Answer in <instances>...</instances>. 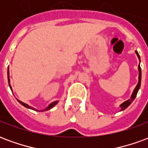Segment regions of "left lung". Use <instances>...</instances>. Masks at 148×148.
I'll return each mask as SVG.
<instances>
[{
	"instance_id": "8db88e82",
	"label": "left lung",
	"mask_w": 148,
	"mask_h": 148,
	"mask_svg": "<svg viewBox=\"0 0 148 148\" xmlns=\"http://www.w3.org/2000/svg\"><path fill=\"white\" fill-rule=\"evenodd\" d=\"M136 54L137 57H138V58H139V60L140 61V55H139V53H138V51H136ZM138 71H139V80H138V84L136 85V88L134 89L133 93H132V94L130 99L127 100L126 101L123 102L122 104H121V106H120V107L121 108V111H123V110H124V109H126V108H127L128 106H130L131 104H132V101H134V99L136 98V95H137V93H138V91H139V90H140V84H141V68H140V64H139V66H138Z\"/></svg>"
}]
</instances>
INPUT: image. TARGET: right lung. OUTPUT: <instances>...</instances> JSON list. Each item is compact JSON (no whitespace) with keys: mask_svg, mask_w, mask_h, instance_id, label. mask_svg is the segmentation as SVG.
I'll list each match as a JSON object with an SVG mask.
<instances>
[{"mask_svg":"<svg viewBox=\"0 0 148 148\" xmlns=\"http://www.w3.org/2000/svg\"><path fill=\"white\" fill-rule=\"evenodd\" d=\"M8 85H9V87H10V89H11L12 90V87H11V85H10V78H9V71H8ZM17 101H19V102L21 103L22 106H24V107H26V108H27V109H32V110H36V111H39V112H43V111H47V110H49V109H52L53 107L55 106H56L57 105V103L58 102V101H54V102L51 103L50 105H49L46 109H44L43 110H38V109H36L35 108H33V107H32V106H29L27 104H25V103H24L23 101H20V100H18Z\"/></svg>","mask_w":148,"mask_h":148,"instance_id":"add662e5","label":"right lung"}]
</instances>
